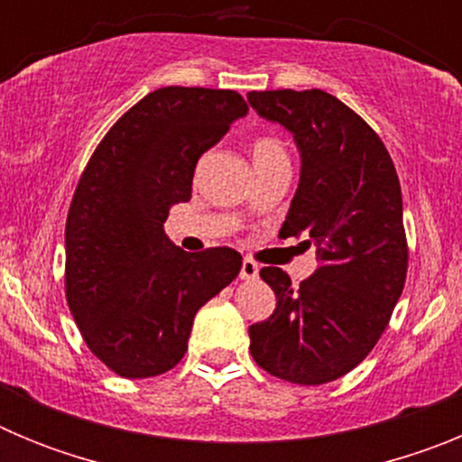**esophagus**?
I'll return each instance as SVG.
<instances>
[{
	"instance_id": "esophagus-1",
	"label": "esophagus",
	"mask_w": 462,
	"mask_h": 462,
	"mask_svg": "<svg viewBox=\"0 0 462 462\" xmlns=\"http://www.w3.org/2000/svg\"><path fill=\"white\" fill-rule=\"evenodd\" d=\"M256 275H259V266H256L254 261L245 256L243 266H240V277H243V280H254Z\"/></svg>"
}]
</instances>
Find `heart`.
<instances>
[{
  "label": "heart",
  "mask_w": 462,
  "mask_h": 462,
  "mask_svg": "<svg viewBox=\"0 0 462 462\" xmlns=\"http://www.w3.org/2000/svg\"><path fill=\"white\" fill-rule=\"evenodd\" d=\"M250 150H252V159H254V164H259V162H266V159L277 157V154H287L284 152V148H282V143L273 136L252 138Z\"/></svg>",
  "instance_id": "b5f03b06"
}]
</instances>
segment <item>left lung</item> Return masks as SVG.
<instances>
[{
    "label": "left lung",
    "mask_w": 462,
    "mask_h": 462,
    "mask_svg": "<svg viewBox=\"0 0 462 462\" xmlns=\"http://www.w3.org/2000/svg\"><path fill=\"white\" fill-rule=\"evenodd\" d=\"M247 99L293 134L303 166L280 238L305 236L319 261L298 287L282 268H261L277 308L250 326V352L273 377L317 386L373 352L405 287L400 180L377 132L333 94L268 89Z\"/></svg>",
    "instance_id": "obj_1"
}]
</instances>
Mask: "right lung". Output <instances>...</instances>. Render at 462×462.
I'll use <instances>...</instances> for the list:
<instances>
[{
	"label": "right lung",
	"instance_id": "right-lung-1",
	"mask_svg": "<svg viewBox=\"0 0 462 462\" xmlns=\"http://www.w3.org/2000/svg\"><path fill=\"white\" fill-rule=\"evenodd\" d=\"M247 110L234 89L159 88L110 126L80 175L64 293L88 349L120 377L175 368L194 314L240 273L238 252L180 250L164 222L191 199L199 157Z\"/></svg>",
	"mask_w": 462,
	"mask_h": 462
}]
</instances>
